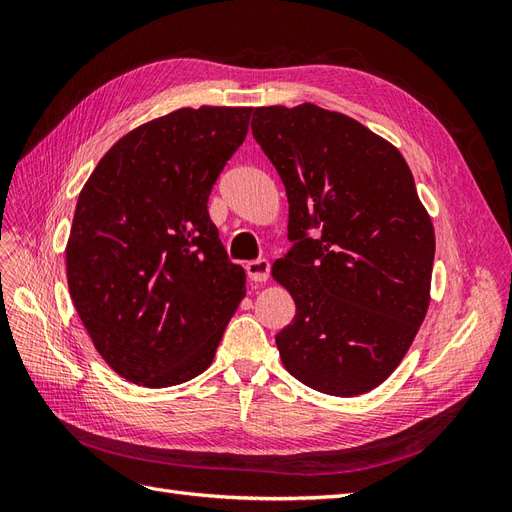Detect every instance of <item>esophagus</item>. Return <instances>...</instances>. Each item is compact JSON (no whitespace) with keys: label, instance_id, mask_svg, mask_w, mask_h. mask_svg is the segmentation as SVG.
<instances>
[{"label":"esophagus","instance_id":"obj_1","mask_svg":"<svg viewBox=\"0 0 512 512\" xmlns=\"http://www.w3.org/2000/svg\"><path fill=\"white\" fill-rule=\"evenodd\" d=\"M245 271H247V277H250L252 282L260 284V282H267L271 265L267 260H252V262H247V265H245Z\"/></svg>","mask_w":512,"mask_h":512}]
</instances>
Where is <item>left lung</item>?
<instances>
[{"label":"left lung","instance_id":"obj_1","mask_svg":"<svg viewBox=\"0 0 512 512\" xmlns=\"http://www.w3.org/2000/svg\"><path fill=\"white\" fill-rule=\"evenodd\" d=\"M254 117L288 196L292 247L273 277L297 314L275 335L282 363L314 391L363 395L393 374L425 320L431 220L404 156L359 121L309 102Z\"/></svg>","mask_w":512,"mask_h":512}]
</instances>
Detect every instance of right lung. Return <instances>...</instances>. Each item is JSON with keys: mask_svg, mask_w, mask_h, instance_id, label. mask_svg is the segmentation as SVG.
Masks as SVG:
<instances>
[{"mask_svg": "<svg viewBox=\"0 0 512 512\" xmlns=\"http://www.w3.org/2000/svg\"><path fill=\"white\" fill-rule=\"evenodd\" d=\"M250 106H200L143 123L79 194L66 247L72 303L102 359L149 389L211 365L245 297L207 200L245 141Z\"/></svg>", "mask_w": 512, "mask_h": 512, "instance_id": "obj_1", "label": "right lung"}]
</instances>
